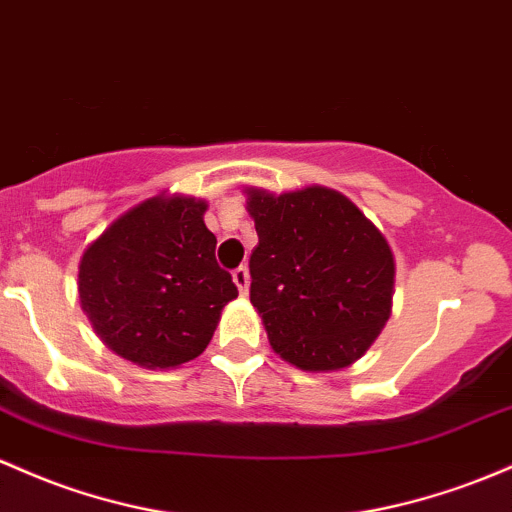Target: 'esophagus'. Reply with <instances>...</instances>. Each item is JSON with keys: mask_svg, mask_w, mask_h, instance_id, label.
Instances as JSON below:
<instances>
[{"mask_svg": "<svg viewBox=\"0 0 512 512\" xmlns=\"http://www.w3.org/2000/svg\"><path fill=\"white\" fill-rule=\"evenodd\" d=\"M233 282L238 286L240 294H247V286H250V272H247V267H238L233 272Z\"/></svg>", "mask_w": 512, "mask_h": 512, "instance_id": "1", "label": "esophagus"}]
</instances>
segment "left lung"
Instances as JSON below:
<instances>
[{
	"instance_id": "8db88e82",
	"label": "left lung",
	"mask_w": 512,
	"mask_h": 512,
	"mask_svg": "<svg viewBox=\"0 0 512 512\" xmlns=\"http://www.w3.org/2000/svg\"><path fill=\"white\" fill-rule=\"evenodd\" d=\"M257 243L250 301L269 345L303 372L350 367L391 316L393 252L347 196L328 187L247 189Z\"/></svg>"
}]
</instances>
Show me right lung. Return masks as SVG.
<instances>
[{
    "instance_id": "obj_1",
    "label": "right lung",
    "mask_w": 512,
    "mask_h": 512,
    "mask_svg": "<svg viewBox=\"0 0 512 512\" xmlns=\"http://www.w3.org/2000/svg\"><path fill=\"white\" fill-rule=\"evenodd\" d=\"M206 201L153 196L84 250L82 311L109 350L148 369L199 357L238 286L216 262Z\"/></svg>"
}]
</instances>
